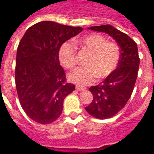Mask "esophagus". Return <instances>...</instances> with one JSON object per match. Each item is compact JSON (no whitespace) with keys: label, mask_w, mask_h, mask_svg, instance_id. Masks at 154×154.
Wrapping results in <instances>:
<instances>
[{"label":"esophagus","mask_w":154,"mask_h":154,"mask_svg":"<svg viewBox=\"0 0 154 154\" xmlns=\"http://www.w3.org/2000/svg\"><path fill=\"white\" fill-rule=\"evenodd\" d=\"M75 89H76V90L80 91V92H81V91L85 90V88H84V87H82V86H80V85H76Z\"/></svg>","instance_id":"obj_1"}]
</instances>
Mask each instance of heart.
I'll return each instance as SVG.
<instances>
[{
  "instance_id": "heart-1",
  "label": "heart",
  "mask_w": 154,
  "mask_h": 154,
  "mask_svg": "<svg viewBox=\"0 0 154 154\" xmlns=\"http://www.w3.org/2000/svg\"><path fill=\"white\" fill-rule=\"evenodd\" d=\"M82 49L90 52L85 65L87 67L78 68L69 74L71 82L80 85H86L99 79L108 78L117 69L120 59V48L115 42H107L99 34H91L75 41ZM61 64L65 69H71L77 63L76 48L71 42H65L58 51Z\"/></svg>"
}]
</instances>
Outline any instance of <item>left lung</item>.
Instances as JSON below:
<instances>
[{"label":"left lung","mask_w":154,"mask_h":154,"mask_svg":"<svg viewBox=\"0 0 154 154\" xmlns=\"http://www.w3.org/2000/svg\"><path fill=\"white\" fill-rule=\"evenodd\" d=\"M111 36L120 48V59L117 69L103 82L91 86L93 99L85 110L95 118L109 119L120 111L130 98L140 66L137 45L126 34L109 24L89 28Z\"/></svg>","instance_id":"8db88e82"}]
</instances>
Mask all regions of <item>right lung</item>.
I'll use <instances>...</instances> for the list:
<instances>
[{
    "mask_svg": "<svg viewBox=\"0 0 154 154\" xmlns=\"http://www.w3.org/2000/svg\"><path fill=\"white\" fill-rule=\"evenodd\" d=\"M53 21L30 27L17 47L15 83L19 101L25 113L37 123L48 124L62 114L66 96L75 89L67 83L60 65L61 45L82 31Z\"/></svg>",
    "mask_w": 154,
    "mask_h": 154,
    "instance_id": "obj_1",
    "label": "right lung"
}]
</instances>
